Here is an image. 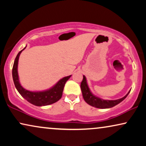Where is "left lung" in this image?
Instances as JSON below:
<instances>
[{"label": "left lung", "instance_id": "left-lung-1", "mask_svg": "<svg viewBox=\"0 0 146 146\" xmlns=\"http://www.w3.org/2000/svg\"><path fill=\"white\" fill-rule=\"evenodd\" d=\"M80 88H81L82 96L87 104L92 106V107L100 108V109H108L111 108L115 106L117 104L121 103L123 101L130 92V90L126 94L125 96L122 98L115 100H104L96 96L91 92L90 89L89 88L86 77L83 75V79H82L81 84H80Z\"/></svg>", "mask_w": 146, "mask_h": 146}]
</instances>
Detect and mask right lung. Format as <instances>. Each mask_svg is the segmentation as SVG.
<instances>
[{
	"label": "right lung",
	"mask_w": 146,
	"mask_h": 146,
	"mask_svg": "<svg viewBox=\"0 0 146 146\" xmlns=\"http://www.w3.org/2000/svg\"><path fill=\"white\" fill-rule=\"evenodd\" d=\"M26 46L17 54L12 68L13 80L17 90L26 100L36 106H45L55 103L62 98L65 84L71 75L62 78L56 84L47 90L42 91H30L26 90L21 85L17 71L19 56L21 52L25 49Z\"/></svg>",
	"instance_id": "obj_1"
}]
</instances>
